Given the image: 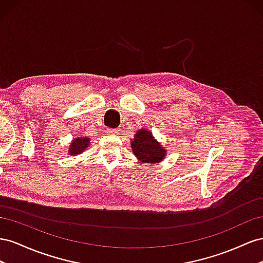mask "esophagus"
I'll return each instance as SVG.
<instances>
[{
    "label": "esophagus",
    "mask_w": 263,
    "mask_h": 263,
    "mask_svg": "<svg viewBox=\"0 0 263 263\" xmlns=\"http://www.w3.org/2000/svg\"><path fill=\"white\" fill-rule=\"evenodd\" d=\"M108 134H109V136H118V134H119V130L109 129V130H108Z\"/></svg>",
    "instance_id": "34e87169"
}]
</instances>
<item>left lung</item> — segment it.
I'll return each instance as SVG.
<instances>
[{
  "label": "left lung",
  "mask_w": 263,
  "mask_h": 263,
  "mask_svg": "<svg viewBox=\"0 0 263 263\" xmlns=\"http://www.w3.org/2000/svg\"><path fill=\"white\" fill-rule=\"evenodd\" d=\"M131 148L133 154L141 163L156 164L165 160L167 149L163 147L156 139H154L149 130H138L131 141Z\"/></svg>",
  "instance_id": "1"
}]
</instances>
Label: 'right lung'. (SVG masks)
<instances>
[{"instance_id":"1","label":"right lung","mask_w":263,"mask_h":263,"mask_svg":"<svg viewBox=\"0 0 263 263\" xmlns=\"http://www.w3.org/2000/svg\"><path fill=\"white\" fill-rule=\"evenodd\" d=\"M90 143H91V142H90V138H87V137L73 138L71 143L68 146V155L76 156L78 154H81L89 146Z\"/></svg>"}]
</instances>
